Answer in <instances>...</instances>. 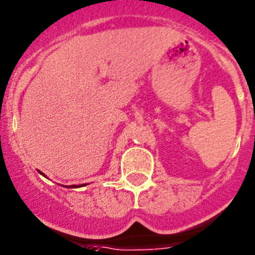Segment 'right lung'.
Segmentation results:
<instances>
[{
    "mask_svg": "<svg viewBox=\"0 0 255 255\" xmlns=\"http://www.w3.org/2000/svg\"><path fill=\"white\" fill-rule=\"evenodd\" d=\"M82 186H84V185H80V187H82ZM70 187H78V186H77V185H73V186H70Z\"/></svg>",
    "mask_w": 255,
    "mask_h": 255,
    "instance_id": "obj_1",
    "label": "right lung"
}]
</instances>
